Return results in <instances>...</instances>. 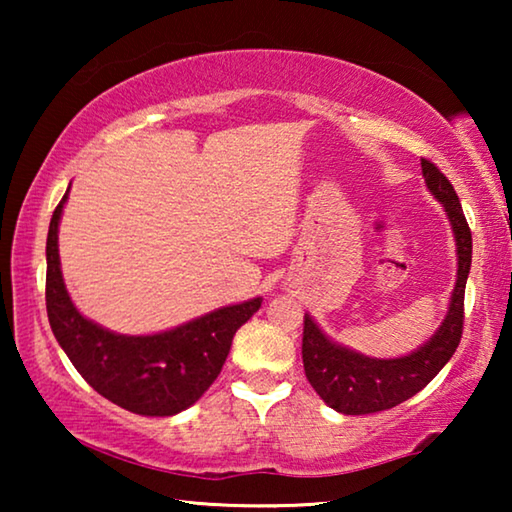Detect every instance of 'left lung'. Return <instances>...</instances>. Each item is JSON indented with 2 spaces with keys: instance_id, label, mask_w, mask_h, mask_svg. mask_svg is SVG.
I'll use <instances>...</instances> for the list:
<instances>
[{
  "instance_id": "obj_1",
  "label": "left lung",
  "mask_w": 512,
  "mask_h": 512,
  "mask_svg": "<svg viewBox=\"0 0 512 512\" xmlns=\"http://www.w3.org/2000/svg\"><path fill=\"white\" fill-rule=\"evenodd\" d=\"M422 176L429 192L443 203L456 239L458 273L449 311L431 339L400 359H372L329 341L305 314L302 363L314 391L327 406L345 415H366L393 409L420 393L452 359L463 336L465 282L472 266V232L452 183L436 164L422 158Z\"/></svg>"
}]
</instances>
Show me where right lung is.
Instances as JSON below:
<instances>
[{
  "mask_svg": "<svg viewBox=\"0 0 512 512\" xmlns=\"http://www.w3.org/2000/svg\"><path fill=\"white\" fill-rule=\"evenodd\" d=\"M69 192V189H67ZM58 203L47 235V316L60 348L81 377L112 404L140 415H176L198 402L228 359L232 336L262 298L221 307L149 336H126L92 323L74 307L58 257Z\"/></svg>",
  "mask_w": 512,
  "mask_h": 512,
  "instance_id": "1",
  "label": "right lung"
}]
</instances>
